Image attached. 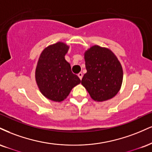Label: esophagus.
I'll list each match as a JSON object with an SVG mask.
<instances>
[{
  "label": "esophagus",
  "instance_id": "34e87169",
  "mask_svg": "<svg viewBox=\"0 0 152 152\" xmlns=\"http://www.w3.org/2000/svg\"><path fill=\"white\" fill-rule=\"evenodd\" d=\"M78 77H79L80 79L81 80L82 78H83V74H82L81 72H80L79 74H78Z\"/></svg>",
  "mask_w": 152,
  "mask_h": 152
}]
</instances>
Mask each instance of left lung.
<instances>
[{"instance_id":"1","label":"left lung","mask_w":152,"mask_h":152,"mask_svg":"<svg viewBox=\"0 0 152 152\" xmlns=\"http://www.w3.org/2000/svg\"><path fill=\"white\" fill-rule=\"evenodd\" d=\"M86 68L81 84L93 100L103 102L115 96L121 88L123 71L110 49L94 45L84 53Z\"/></svg>"}]
</instances>
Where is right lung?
I'll return each mask as SVG.
<instances>
[{
  "label": "right lung",
  "instance_id": "add662e5",
  "mask_svg": "<svg viewBox=\"0 0 152 152\" xmlns=\"http://www.w3.org/2000/svg\"><path fill=\"white\" fill-rule=\"evenodd\" d=\"M69 49L66 44L58 42L45 48L38 59L35 69L37 85L42 94L52 101H63L73 88L81 83L65 59Z\"/></svg>",
  "mask_w": 152,
  "mask_h": 152
}]
</instances>
